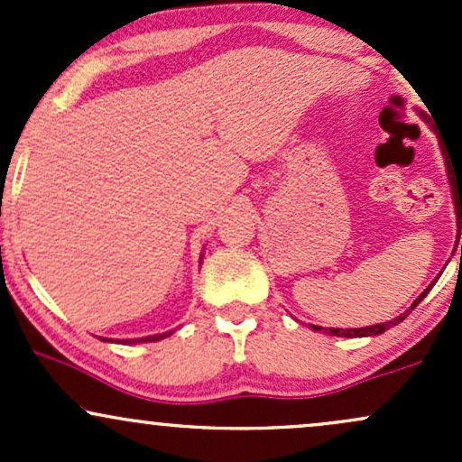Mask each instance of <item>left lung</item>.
<instances>
[{
	"label": "left lung",
	"mask_w": 462,
	"mask_h": 462,
	"mask_svg": "<svg viewBox=\"0 0 462 462\" xmlns=\"http://www.w3.org/2000/svg\"><path fill=\"white\" fill-rule=\"evenodd\" d=\"M445 162H448V156H445ZM448 173H449V182H452V193H454V204H456V217H458V227H460V226H462V173L456 171V169L452 171V169H449V162H448ZM460 254H462V247H460ZM432 286H434V282H432L430 286H428V289L423 291L421 295H419V298L415 300V304L411 306V310L415 309L419 301L426 298L428 291H430ZM411 310H408V312H411ZM408 312H404V315H400V317H397V319H393V321L378 323V326L352 328V330H343V328H323V332L330 334V337H349V338H354V337H375V334H383V332L389 330V328H393V326H397V323H400V321H404L406 317H408ZM317 330H321V328H317Z\"/></svg>",
	"instance_id": "1"
}]
</instances>
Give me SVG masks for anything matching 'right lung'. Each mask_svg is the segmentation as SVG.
I'll list each match as a JSON object with an SVG mask.
<instances>
[{
	"instance_id": "add662e5",
	"label": "right lung",
	"mask_w": 462,
	"mask_h": 462,
	"mask_svg": "<svg viewBox=\"0 0 462 462\" xmlns=\"http://www.w3.org/2000/svg\"><path fill=\"white\" fill-rule=\"evenodd\" d=\"M171 332H164V334H153V337H143V338H136V341H128V343H152V341H161V338L169 337ZM102 341H108V338H102Z\"/></svg>"
}]
</instances>
